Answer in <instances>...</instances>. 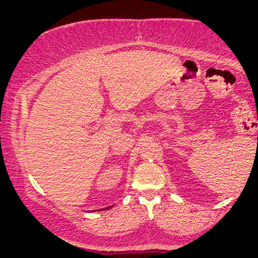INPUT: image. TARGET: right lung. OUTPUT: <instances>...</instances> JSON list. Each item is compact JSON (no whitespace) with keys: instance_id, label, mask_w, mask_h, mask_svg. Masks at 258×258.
I'll use <instances>...</instances> for the list:
<instances>
[{"instance_id":"add662e5","label":"right lung","mask_w":258,"mask_h":258,"mask_svg":"<svg viewBox=\"0 0 258 258\" xmlns=\"http://www.w3.org/2000/svg\"><path fill=\"white\" fill-rule=\"evenodd\" d=\"M110 207H112V206H110ZM110 207H106V209H110ZM106 209H105V210H106Z\"/></svg>"}]
</instances>
